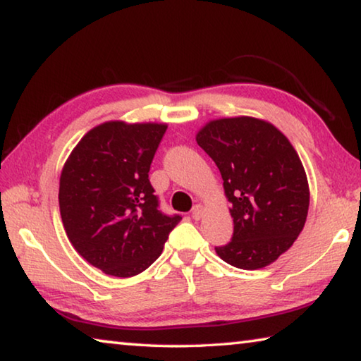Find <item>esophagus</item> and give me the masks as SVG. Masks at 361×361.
I'll list each match as a JSON object with an SVG mask.
<instances>
[{"label": "esophagus", "mask_w": 361, "mask_h": 361, "mask_svg": "<svg viewBox=\"0 0 361 361\" xmlns=\"http://www.w3.org/2000/svg\"><path fill=\"white\" fill-rule=\"evenodd\" d=\"M202 215H204V207L202 205H195L192 212H191V216L194 219H200V218H202Z\"/></svg>", "instance_id": "obj_1"}]
</instances>
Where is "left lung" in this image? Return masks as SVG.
I'll list each match as a JSON object with an SVG mask.
<instances>
[{
	"instance_id": "obj_1",
	"label": "left lung",
	"mask_w": 361,
	"mask_h": 361,
	"mask_svg": "<svg viewBox=\"0 0 361 361\" xmlns=\"http://www.w3.org/2000/svg\"><path fill=\"white\" fill-rule=\"evenodd\" d=\"M197 145L216 164L234 234L215 247L228 264L255 271L288 250L304 228L309 183L301 159L271 122L239 116L210 121Z\"/></svg>"
}]
</instances>
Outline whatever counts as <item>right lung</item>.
Masks as SVG:
<instances>
[{"label":"right lung","instance_id":"1","mask_svg":"<svg viewBox=\"0 0 361 361\" xmlns=\"http://www.w3.org/2000/svg\"><path fill=\"white\" fill-rule=\"evenodd\" d=\"M167 124L109 121L94 127L66 159L59 205L66 235L108 276L132 277L162 253L181 216L159 210L148 173Z\"/></svg>","mask_w":361,"mask_h":361}]
</instances>
